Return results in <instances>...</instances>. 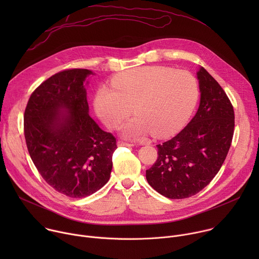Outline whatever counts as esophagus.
Returning a JSON list of instances; mask_svg holds the SVG:
<instances>
[{
	"label": "esophagus",
	"mask_w": 259,
	"mask_h": 259,
	"mask_svg": "<svg viewBox=\"0 0 259 259\" xmlns=\"http://www.w3.org/2000/svg\"><path fill=\"white\" fill-rule=\"evenodd\" d=\"M118 145L119 146H134L133 143H129V142H126L124 140H119L118 141Z\"/></svg>",
	"instance_id": "obj_1"
}]
</instances>
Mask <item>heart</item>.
Here are the masks:
<instances>
[{
  "label": "heart",
  "instance_id": "b5f03b06",
  "mask_svg": "<svg viewBox=\"0 0 259 259\" xmlns=\"http://www.w3.org/2000/svg\"><path fill=\"white\" fill-rule=\"evenodd\" d=\"M95 97V110L110 129H118L130 116L124 135L138 139L152 132L167 137L187 122L198 102L199 85L191 72L167 66H143L113 79Z\"/></svg>",
  "mask_w": 259,
  "mask_h": 259
}]
</instances>
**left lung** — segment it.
<instances>
[{
    "mask_svg": "<svg viewBox=\"0 0 259 259\" xmlns=\"http://www.w3.org/2000/svg\"><path fill=\"white\" fill-rule=\"evenodd\" d=\"M201 100L195 117L176 136L158 144V159L146 180L169 199L190 198L218 173L231 147L235 113L231 100L204 68L197 72Z\"/></svg>",
    "mask_w": 259,
    "mask_h": 259,
    "instance_id": "1",
    "label": "left lung"
}]
</instances>
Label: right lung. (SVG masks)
Instances as JSON below:
<instances>
[{"label": "right lung", "mask_w": 259, "mask_h": 259, "mask_svg": "<svg viewBox=\"0 0 259 259\" xmlns=\"http://www.w3.org/2000/svg\"><path fill=\"white\" fill-rule=\"evenodd\" d=\"M85 68L59 71L30 95L24 110L29 156L44 180L69 198L100 190L113 168L116 137L89 116Z\"/></svg>", "instance_id": "obj_1"}]
</instances>
